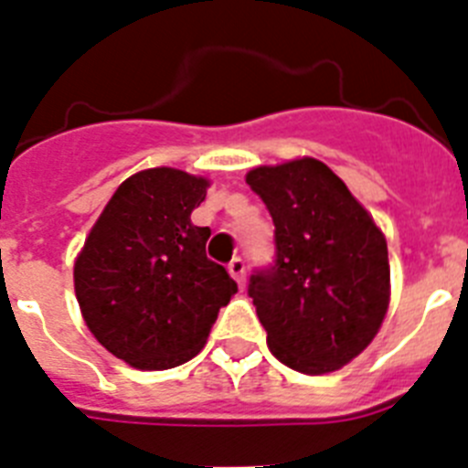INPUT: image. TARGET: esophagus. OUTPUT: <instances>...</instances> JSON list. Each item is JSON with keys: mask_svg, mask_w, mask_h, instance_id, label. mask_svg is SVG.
Wrapping results in <instances>:
<instances>
[{"mask_svg": "<svg viewBox=\"0 0 468 468\" xmlns=\"http://www.w3.org/2000/svg\"><path fill=\"white\" fill-rule=\"evenodd\" d=\"M227 270H229L231 279L237 281V283L243 288V283H246V262H243L241 258H234L229 264H227Z\"/></svg>", "mask_w": 468, "mask_h": 468, "instance_id": "obj_1", "label": "esophagus"}]
</instances>
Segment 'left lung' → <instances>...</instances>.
Returning a JSON list of instances; mask_svg holds the SVG:
<instances>
[{
  "instance_id": "left-lung-1",
  "label": "left lung",
  "mask_w": 468,
  "mask_h": 468,
  "mask_svg": "<svg viewBox=\"0 0 468 468\" xmlns=\"http://www.w3.org/2000/svg\"><path fill=\"white\" fill-rule=\"evenodd\" d=\"M246 183L276 227L274 264L248 283L267 345L297 373H333L373 342L387 316V239L324 161L260 166Z\"/></svg>"
}]
</instances>
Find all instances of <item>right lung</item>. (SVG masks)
<instances>
[{"label": "right lung", "mask_w": 468, "mask_h": 468, "mask_svg": "<svg viewBox=\"0 0 468 468\" xmlns=\"http://www.w3.org/2000/svg\"><path fill=\"white\" fill-rule=\"evenodd\" d=\"M210 183L147 168L119 185L74 262V292L93 337L138 370L183 366L204 349L237 292L206 258L208 227L189 215Z\"/></svg>", "instance_id": "1"}]
</instances>
